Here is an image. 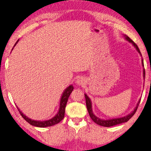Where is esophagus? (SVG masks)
Instances as JSON below:
<instances>
[{"mask_svg":"<svg viewBox=\"0 0 151 151\" xmlns=\"http://www.w3.org/2000/svg\"><path fill=\"white\" fill-rule=\"evenodd\" d=\"M76 83L78 85H82L85 83V79H83V78L82 77H79L77 79V80H76Z\"/></svg>","mask_w":151,"mask_h":151,"instance_id":"esophagus-1","label":"esophagus"}]
</instances>
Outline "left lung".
<instances>
[{"instance_id": "1", "label": "left lung", "mask_w": 151, "mask_h": 151, "mask_svg": "<svg viewBox=\"0 0 151 151\" xmlns=\"http://www.w3.org/2000/svg\"><path fill=\"white\" fill-rule=\"evenodd\" d=\"M124 38H125L126 40L128 41H129L130 43H131L132 44V45L134 47L136 48V49H137L138 52L139 53L140 56H142V54H141V53H140V51L139 50V48L138 47V46L137 45V44H136L131 39H130L129 37H128L127 35H124ZM142 65L144 67V63H143V59L142 58ZM143 78H144V79H145V68H143ZM85 98H86V106H87V109H88L89 115H90V118H92V120L95 123H96V124H97L100 125V126H102V127H113V126H115V125L121 124V123L127 122V121L129 120L130 118L132 117V116L135 114L136 111H137V108H138V104H139V103L140 102V100H141V99H140V100H138V102L137 104V106H136V107H135L134 110H133L132 112H130L129 114L125 116L121 117V118H112V119L104 120V119H101V118L96 116L95 114H93V110H92V101H91L90 98L88 97V95L86 94V93H85Z\"/></svg>"}]
</instances>
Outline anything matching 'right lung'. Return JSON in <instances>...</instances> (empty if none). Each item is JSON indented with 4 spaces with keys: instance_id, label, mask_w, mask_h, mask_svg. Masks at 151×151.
Returning <instances> with one entry per match:
<instances>
[{
    "instance_id": "add662e5",
    "label": "right lung",
    "mask_w": 151,
    "mask_h": 151,
    "mask_svg": "<svg viewBox=\"0 0 151 151\" xmlns=\"http://www.w3.org/2000/svg\"><path fill=\"white\" fill-rule=\"evenodd\" d=\"M19 41V39H18V41L16 42L15 44H14L13 48L14 47V46L17 45V43H18ZM13 48L12 49V50H13ZM73 90V86L72 85H70L63 91V92L62 93V95H61V97L60 99L59 108L58 113H57V114L55 116L47 120L41 121V120H35L33 119H31V118L26 116L19 110V108L17 107H17L18 108V110L19 111L20 114H21V115L22 116V117H23L24 119L27 122H29L31 125L34 126V127H40V128L51 127V126H53L56 124H58V123L61 122V121L63 119L64 115H65V109L67 102H68L69 96H70Z\"/></svg>"
}]
</instances>
